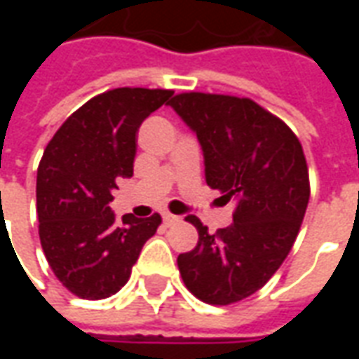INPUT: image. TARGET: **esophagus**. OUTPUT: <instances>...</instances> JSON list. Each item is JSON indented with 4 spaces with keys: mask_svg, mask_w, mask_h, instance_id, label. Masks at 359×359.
<instances>
[{
    "mask_svg": "<svg viewBox=\"0 0 359 359\" xmlns=\"http://www.w3.org/2000/svg\"><path fill=\"white\" fill-rule=\"evenodd\" d=\"M180 221V217L172 215V213H163V223L165 225H177Z\"/></svg>",
    "mask_w": 359,
    "mask_h": 359,
    "instance_id": "34e87169",
    "label": "esophagus"
}]
</instances>
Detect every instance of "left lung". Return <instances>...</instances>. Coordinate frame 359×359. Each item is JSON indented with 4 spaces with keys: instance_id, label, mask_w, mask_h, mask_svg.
Instances as JSON below:
<instances>
[{
    "instance_id": "1",
    "label": "left lung",
    "mask_w": 359,
    "mask_h": 359,
    "mask_svg": "<svg viewBox=\"0 0 359 359\" xmlns=\"http://www.w3.org/2000/svg\"><path fill=\"white\" fill-rule=\"evenodd\" d=\"M198 136L205 182L236 200L233 223L180 254L182 280L215 306L244 300L269 280L298 236L309 202L308 165L296 134L248 97L188 92L169 102Z\"/></svg>"
}]
</instances>
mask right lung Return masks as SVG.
<instances>
[{"label":"right lung","instance_id":"right-lung-1","mask_svg":"<svg viewBox=\"0 0 359 359\" xmlns=\"http://www.w3.org/2000/svg\"><path fill=\"white\" fill-rule=\"evenodd\" d=\"M172 90L115 88L92 97L61 125L36 179L40 242L55 277L81 298L102 300L130 277L161 217L133 213L117 223L109 202L117 179L133 177L142 121Z\"/></svg>","mask_w":359,"mask_h":359}]
</instances>
